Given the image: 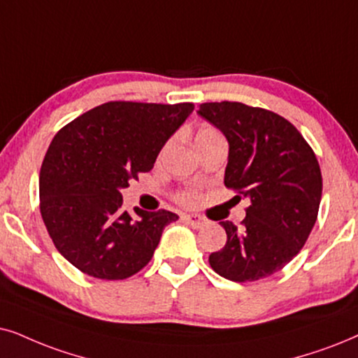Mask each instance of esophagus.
<instances>
[{
    "instance_id": "1",
    "label": "esophagus",
    "mask_w": 358,
    "mask_h": 358,
    "mask_svg": "<svg viewBox=\"0 0 358 358\" xmlns=\"http://www.w3.org/2000/svg\"><path fill=\"white\" fill-rule=\"evenodd\" d=\"M183 221L192 226V228H203L206 224V220L200 215H194V213H192V215H183Z\"/></svg>"
}]
</instances>
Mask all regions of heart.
<instances>
[{
    "instance_id": "heart-1",
    "label": "heart",
    "mask_w": 358,
    "mask_h": 358,
    "mask_svg": "<svg viewBox=\"0 0 358 358\" xmlns=\"http://www.w3.org/2000/svg\"><path fill=\"white\" fill-rule=\"evenodd\" d=\"M215 132H216V130L208 129V127H205V129L198 130L196 135H206V134H215ZM180 201L185 203V205H193V203L196 201V194H194V193H183L182 196H180Z\"/></svg>"
}]
</instances>
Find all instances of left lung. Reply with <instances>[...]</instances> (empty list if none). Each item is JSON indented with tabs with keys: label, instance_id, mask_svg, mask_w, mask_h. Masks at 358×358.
Listing matches in <instances>:
<instances>
[{
	"label": "left lung",
	"instance_id": "obj_1",
	"mask_svg": "<svg viewBox=\"0 0 358 358\" xmlns=\"http://www.w3.org/2000/svg\"><path fill=\"white\" fill-rule=\"evenodd\" d=\"M196 112L228 140L224 185L250 200L241 226L220 221L228 239L210 266L234 282L273 275L297 256L317 220V158L291 122L266 108L206 102Z\"/></svg>",
	"mask_w": 358,
	"mask_h": 358
}]
</instances>
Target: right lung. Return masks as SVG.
I'll return each mask as SVG.
<instances>
[{
	"label": "right lung",
	"instance_id": "right-lung-1",
	"mask_svg": "<svg viewBox=\"0 0 358 358\" xmlns=\"http://www.w3.org/2000/svg\"><path fill=\"white\" fill-rule=\"evenodd\" d=\"M194 106L107 102L52 138L39 173L41 215L57 251L87 275L119 280L152 259L175 213L122 208V189L150 171Z\"/></svg>",
	"mask_w": 358,
	"mask_h": 358
}]
</instances>
